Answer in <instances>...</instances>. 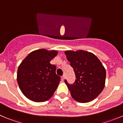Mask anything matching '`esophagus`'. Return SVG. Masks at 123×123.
Masks as SVG:
<instances>
[{"mask_svg": "<svg viewBox=\"0 0 123 123\" xmlns=\"http://www.w3.org/2000/svg\"><path fill=\"white\" fill-rule=\"evenodd\" d=\"M65 79V75H62V76L61 77V80H62V81H64V80Z\"/></svg>", "mask_w": 123, "mask_h": 123, "instance_id": "obj_1", "label": "esophagus"}]
</instances>
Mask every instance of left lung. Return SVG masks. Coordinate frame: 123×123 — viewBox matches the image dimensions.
Returning a JSON list of instances; mask_svg holds the SVG:
<instances>
[{
  "mask_svg": "<svg viewBox=\"0 0 123 123\" xmlns=\"http://www.w3.org/2000/svg\"><path fill=\"white\" fill-rule=\"evenodd\" d=\"M65 54L75 75V81L73 84L65 80L71 96L81 103L93 100L105 87V68L92 53L84 50H68Z\"/></svg>",
  "mask_w": 123,
  "mask_h": 123,
  "instance_id": "8db88e82",
  "label": "left lung"
}]
</instances>
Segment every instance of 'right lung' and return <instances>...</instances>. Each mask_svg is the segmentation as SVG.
I'll use <instances>...</instances> for the list:
<instances>
[{
  "label": "right lung",
  "instance_id": "1",
  "mask_svg": "<svg viewBox=\"0 0 123 123\" xmlns=\"http://www.w3.org/2000/svg\"><path fill=\"white\" fill-rule=\"evenodd\" d=\"M57 51L38 49L28 55L19 66L17 82L23 93L29 99L41 102L54 95L61 81L56 66L50 61Z\"/></svg>",
  "mask_w": 123,
  "mask_h": 123
}]
</instances>
